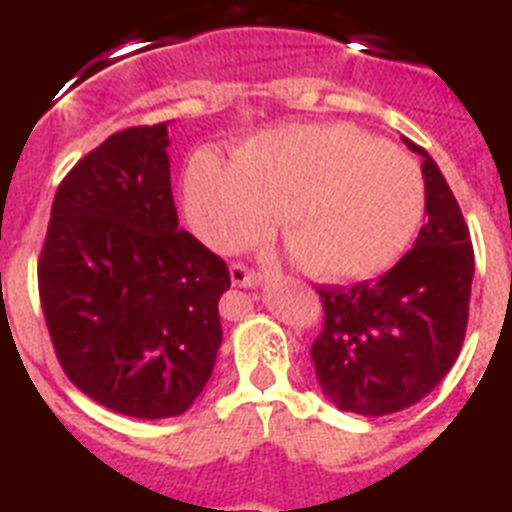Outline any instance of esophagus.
<instances>
[{"label": "esophagus", "instance_id": "34e87169", "mask_svg": "<svg viewBox=\"0 0 512 512\" xmlns=\"http://www.w3.org/2000/svg\"><path fill=\"white\" fill-rule=\"evenodd\" d=\"M231 283L239 288H257L262 283V275L247 270L244 265H231Z\"/></svg>", "mask_w": 512, "mask_h": 512}]
</instances>
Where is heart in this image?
Returning a JSON list of instances; mask_svg holds the SVG:
<instances>
[{"instance_id": "1", "label": "heart", "mask_w": 512, "mask_h": 512, "mask_svg": "<svg viewBox=\"0 0 512 512\" xmlns=\"http://www.w3.org/2000/svg\"><path fill=\"white\" fill-rule=\"evenodd\" d=\"M412 154L350 123L283 126L244 141L234 162L201 151L185 170L190 229L237 252L278 221L293 257L327 281H371L397 265L425 219Z\"/></svg>"}]
</instances>
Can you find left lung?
Listing matches in <instances>:
<instances>
[{
    "instance_id": "8db88e82",
    "label": "left lung",
    "mask_w": 512,
    "mask_h": 512,
    "mask_svg": "<svg viewBox=\"0 0 512 512\" xmlns=\"http://www.w3.org/2000/svg\"><path fill=\"white\" fill-rule=\"evenodd\" d=\"M425 226L376 283L319 288L324 330L311 345L322 394L342 412L381 417L425 399L451 371L469 322L474 250L461 208L428 151Z\"/></svg>"
}]
</instances>
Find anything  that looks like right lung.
Wrapping results in <instances>:
<instances>
[{"label":"right lung","mask_w":512,"mask_h":512,"mask_svg":"<svg viewBox=\"0 0 512 512\" xmlns=\"http://www.w3.org/2000/svg\"><path fill=\"white\" fill-rule=\"evenodd\" d=\"M167 128L113 133L64 177L38 262L69 381L139 420L177 417L201 397L231 286L226 262L177 226Z\"/></svg>","instance_id":"obj_1"}]
</instances>
